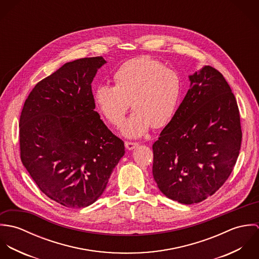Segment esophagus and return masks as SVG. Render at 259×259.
<instances>
[{
	"label": "esophagus",
	"instance_id": "obj_1",
	"mask_svg": "<svg viewBox=\"0 0 259 259\" xmlns=\"http://www.w3.org/2000/svg\"><path fill=\"white\" fill-rule=\"evenodd\" d=\"M125 148H127L128 150H133L134 148L139 147V144L138 143H132V142H125Z\"/></svg>",
	"mask_w": 259,
	"mask_h": 259
}]
</instances>
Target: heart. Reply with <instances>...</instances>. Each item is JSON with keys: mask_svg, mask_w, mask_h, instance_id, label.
<instances>
[{"mask_svg": "<svg viewBox=\"0 0 259 259\" xmlns=\"http://www.w3.org/2000/svg\"><path fill=\"white\" fill-rule=\"evenodd\" d=\"M113 87L99 85L94 103L112 125H119L130 108L134 112L123 122L121 135L128 139L145 136L151 126L166 125L175 116L183 93L180 74L160 62L139 57L125 62L112 75Z\"/></svg>", "mask_w": 259, "mask_h": 259, "instance_id": "heart-1", "label": "heart"}]
</instances>
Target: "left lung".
<instances>
[{"mask_svg":"<svg viewBox=\"0 0 259 259\" xmlns=\"http://www.w3.org/2000/svg\"><path fill=\"white\" fill-rule=\"evenodd\" d=\"M188 77L183 103L152 146L157 187L184 204L219 190L233 169L242 139L237 103L223 75L204 66Z\"/></svg>","mask_w":259,"mask_h":259,"instance_id":"left-lung-1","label":"left lung"}]
</instances>
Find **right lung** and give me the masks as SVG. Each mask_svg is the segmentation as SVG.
<instances>
[{
  "instance_id": "1",
  "label": "right lung",
  "mask_w": 259,
  "mask_h": 259,
  "mask_svg": "<svg viewBox=\"0 0 259 259\" xmlns=\"http://www.w3.org/2000/svg\"><path fill=\"white\" fill-rule=\"evenodd\" d=\"M103 57L69 62L37 82L20 117L21 159L48 197L72 208L103 194L124 154L95 111L92 82Z\"/></svg>"
}]
</instances>
